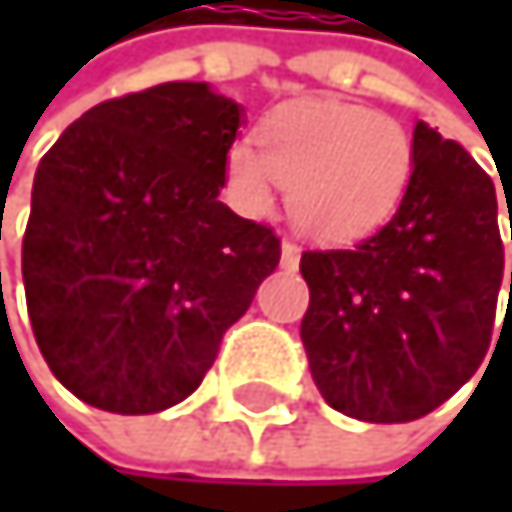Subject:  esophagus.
Returning <instances> with one entry per match:
<instances>
[{"instance_id": "obj_1", "label": "esophagus", "mask_w": 512, "mask_h": 512, "mask_svg": "<svg viewBox=\"0 0 512 512\" xmlns=\"http://www.w3.org/2000/svg\"><path fill=\"white\" fill-rule=\"evenodd\" d=\"M282 270H298L301 264V248L294 242H282V258H279Z\"/></svg>"}]
</instances>
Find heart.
Here are the masks:
<instances>
[{"instance_id":"obj_1","label":"heart","mask_w":512,"mask_h":512,"mask_svg":"<svg viewBox=\"0 0 512 512\" xmlns=\"http://www.w3.org/2000/svg\"><path fill=\"white\" fill-rule=\"evenodd\" d=\"M411 165L415 147L402 122L341 101L282 104L261 122L258 147L239 137L227 150L230 187L251 214H264L282 184L291 224L328 245L387 224Z\"/></svg>"}]
</instances>
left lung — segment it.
Masks as SVG:
<instances>
[{
  "label": "left lung",
  "mask_w": 512,
  "mask_h": 512,
  "mask_svg": "<svg viewBox=\"0 0 512 512\" xmlns=\"http://www.w3.org/2000/svg\"><path fill=\"white\" fill-rule=\"evenodd\" d=\"M411 147L390 224L356 248L301 258L310 375L334 411L368 424L418 421L476 375L504 279L491 178L424 122Z\"/></svg>",
  "instance_id": "left-lung-1"
}]
</instances>
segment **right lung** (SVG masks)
<instances>
[{
    "label": "right lung",
    "instance_id": "right-lung-1",
    "mask_svg": "<svg viewBox=\"0 0 512 512\" xmlns=\"http://www.w3.org/2000/svg\"><path fill=\"white\" fill-rule=\"evenodd\" d=\"M242 104L165 82L82 113L42 156L24 236L36 344L82 402H184L279 264L273 230L221 202Z\"/></svg>",
    "mask_w": 512,
    "mask_h": 512
}]
</instances>
